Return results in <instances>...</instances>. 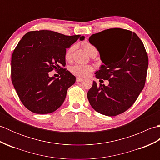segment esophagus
Returning <instances> with one entry per match:
<instances>
[{
  "label": "esophagus",
  "instance_id": "34e87169",
  "mask_svg": "<svg viewBox=\"0 0 160 160\" xmlns=\"http://www.w3.org/2000/svg\"><path fill=\"white\" fill-rule=\"evenodd\" d=\"M82 80H83V78H82L78 77V78H76V81H77V82H82Z\"/></svg>",
  "mask_w": 160,
  "mask_h": 160
}]
</instances>
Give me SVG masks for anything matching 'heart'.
<instances>
[{"mask_svg": "<svg viewBox=\"0 0 160 160\" xmlns=\"http://www.w3.org/2000/svg\"><path fill=\"white\" fill-rule=\"evenodd\" d=\"M82 46L84 49L86 50V52L89 54L90 56L95 53H98V51L96 47L91 43L88 42H84L82 44ZM75 48L74 45H71L69 47L66 51L65 54H64V58L67 60H70L71 59V57L73 55V52ZM93 68L91 65L89 64H76L73 65L70 68L71 72L73 74L76 75L80 77H84L87 76L89 74L91 71H92Z\"/></svg>", "mask_w": 160, "mask_h": 160, "instance_id": "obj_1", "label": "heart"}]
</instances>
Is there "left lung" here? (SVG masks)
<instances>
[{"label":"left lung","mask_w":160,"mask_h":160,"mask_svg":"<svg viewBox=\"0 0 160 160\" xmlns=\"http://www.w3.org/2000/svg\"><path fill=\"white\" fill-rule=\"evenodd\" d=\"M89 42L100 53L104 64L96 71L98 79L108 80V85L93 86L87 93L89 103L98 113L115 116L128 110L144 89L148 58L137 34L121 28L95 33Z\"/></svg>","instance_id":"obj_1"}]
</instances>
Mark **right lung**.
I'll list each match as a JSON object with an SVG mask.
<instances>
[{"label":"right lung","instance_id":"right-lung-1","mask_svg":"<svg viewBox=\"0 0 160 160\" xmlns=\"http://www.w3.org/2000/svg\"><path fill=\"white\" fill-rule=\"evenodd\" d=\"M80 35L66 36L49 30L32 31L24 36L12 56V82L22 104L37 114H47L57 110L65 99L76 77L67 71L66 49ZM55 70L58 78L49 77Z\"/></svg>","mask_w":160,"mask_h":160}]
</instances>
